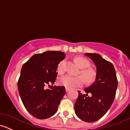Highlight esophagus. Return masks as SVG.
<instances>
[{
  "label": "esophagus",
  "instance_id": "obj_1",
  "mask_svg": "<svg viewBox=\"0 0 130 130\" xmlns=\"http://www.w3.org/2000/svg\"><path fill=\"white\" fill-rule=\"evenodd\" d=\"M65 90H66V92H69V88H65Z\"/></svg>",
  "mask_w": 130,
  "mask_h": 130
}]
</instances>
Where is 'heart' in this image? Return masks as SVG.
Wrapping results in <instances>:
<instances>
[{
  "mask_svg": "<svg viewBox=\"0 0 130 130\" xmlns=\"http://www.w3.org/2000/svg\"><path fill=\"white\" fill-rule=\"evenodd\" d=\"M75 61L80 68L84 69L81 70V73L86 79V82L90 83L94 80L95 77V72L90 69H86L90 66V62L86 58L78 57L75 58ZM66 60H63L58 65V72L62 74L65 72ZM59 84L65 86L67 88L72 89L74 87H80L84 84L85 80L82 76H73L71 75H66L60 77L58 80Z\"/></svg>",
  "mask_w": 130,
  "mask_h": 130,
  "instance_id": "heart-1",
  "label": "heart"
}]
</instances>
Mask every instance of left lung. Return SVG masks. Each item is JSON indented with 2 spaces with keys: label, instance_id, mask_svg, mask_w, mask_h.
Listing matches in <instances>:
<instances>
[{
  "label": "left lung",
  "instance_id": "left-lung-1",
  "mask_svg": "<svg viewBox=\"0 0 130 130\" xmlns=\"http://www.w3.org/2000/svg\"><path fill=\"white\" fill-rule=\"evenodd\" d=\"M96 66V75L92 84L78 90L74 105L76 115L82 121L92 123L101 118L110 108L116 95L118 80L113 65L98 53H86Z\"/></svg>",
  "mask_w": 130,
  "mask_h": 130
}]
</instances>
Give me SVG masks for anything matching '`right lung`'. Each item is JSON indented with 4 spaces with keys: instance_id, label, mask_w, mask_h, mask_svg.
<instances>
[{
    "instance_id": "obj_1",
    "label": "right lung",
    "mask_w": 130,
    "mask_h": 130,
    "mask_svg": "<svg viewBox=\"0 0 130 130\" xmlns=\"http://www.w3.org/2000/svg\"><path fill=\"white\" fill-rule=\"evenodd\" d=\"M65 57L61 52L48 51L34 55L22 67L18 91L25 108L36 118L53 116L65 94L64 86H50L55 84L58 65ZM48 86L51 88L46 89Z\"/></svg>"
}]
</instances>
